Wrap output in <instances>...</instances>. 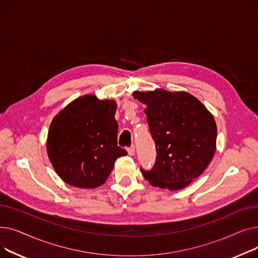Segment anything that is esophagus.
Wrapping results in <instances>:
<instances>
[{"label": "esophagus", "instance_id": "obj_1", "mask_svg": "<svg viewBox=\"0 0 258 258\" xmlns=\"http://www.w3.org/2000/svg\"><path fill=\"white\" fill-rule=\"evenodd\" d=\"M127 153L130 156H134L135 155V145H132L131 147L127 148Z\"/></svg>", "mask_w": 258, "mask_h": 258}]
</instances>
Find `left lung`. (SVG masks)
Masks as SVG:
<instances>
[{"label":"left lung","mask_w":258,"mask_h":258,"mask_svg":"<svg viewBox=\"0 0 258 258\" xmlns=\"http://www.w3.org/2000/svg\"><path fill=\"white\" fill-rule=\"evenodd\" d=\"M146 104L144 113L156 144L152 169L141 167L153 186L177 190L186 187L209 165L215 152L213 116L192 95L165 90L134 92Z\"/></svg>","instance_id":"8db88e82"}]
</instances>
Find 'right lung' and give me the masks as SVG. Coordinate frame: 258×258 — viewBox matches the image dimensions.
<instances>
[{
	"label": "right lung",
	"mask_w": 258,
	"mask_h": 258,
	"mask_svg": "<svg viewBox=\"0 0 258 258\" xmlns=\"http://www.w3.org/2000/svg\"><path fill=\"white\" fill-rule=\"evenodd\" d=\"M117 104L86 95L53 119L47 151L51 163L68 184L95 188L105 183L115 161L127 152L117 145Z\"/></svg>",
	"instance_id": "right-lung-1"
}]
</instances>
